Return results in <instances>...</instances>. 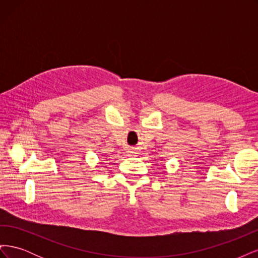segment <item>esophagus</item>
Instances as JSON below:
<instances>
[{"instance_id":"34e87169","label":"esophagus","mask_w":258,"mask_h":258,"mask_svg":"<svg viewBox=\"0 0 258 258\" xmlns=\"http://www.w3.org/2000/svg\"><path fill=\"white\" fill-rule=\"evenodd\" d=\"M134 153H136V152H135L134 150H130V151H129V154H130V155H131V154H132V155H134Z\"/></svg>"}]
</instances>
